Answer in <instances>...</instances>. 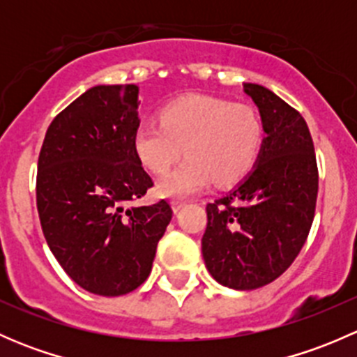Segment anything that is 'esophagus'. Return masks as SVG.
<instances>
[{
	"label": "esophagus",
	"instance_id": "obj_1",
	"mask_svg": "<svg viewBox=\"0 0 357 357\" xmlns=\"http://www.w3.org/2000/svg\"><path fill=\"white\" fill-rule=\"evenodd\" d=\"M185 204H186L185 200H172V202H171V205H172V211H174V212H178L179 208H181L183 205H185Z\"/></svg>",
	"mask_w": 357,
	"mask_h": 357
}]
</instances>
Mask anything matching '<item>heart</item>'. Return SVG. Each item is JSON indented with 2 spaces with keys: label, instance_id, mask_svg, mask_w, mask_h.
<instances>
[{
  "label": "heart",
  "instance_id": "b5f03b06",
  "mask_svg": "<svg viewBox=\"0 0 357 357\" xmlns=\"http://www.w3.org/2000/svg\"><path fill=\"white\" fill-rule=\"evenodd\" d=\"M160 122L143 121L132 135L138 160L162 176L185 149L186 160L160 179L157 193L183 199L211 181L229 186L248 174L262 145V121L257 110L212 96L188 95L165 103Z\"/></svg>",
  "mask_w": 357,
  "mask_h": 357
}]
</instances>
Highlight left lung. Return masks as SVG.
<instances>
[{"mask_svg": "<svg viewBox=\"0 0 357 357\" xmlns=\"http://www.w3.org/2000/svg\"><path fill=\"white\" fill-rule=\"evenodd\" d=\"M266 138L254 171L222 199L207 204L202 238L215 282L254 290L275 282L304 247L318 199V162L304 117L259 84H245Z\"/></svg>", "mask_w": 357, "mask_h": 357, "instance_id": "1", "label": "left lung"}]
</instances>
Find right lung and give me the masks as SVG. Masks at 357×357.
Returning <instances> with one entry per match:
<instances>
[{"mask_svg": "<svg viewBox=\"0 0 357 357\" xmlns=\"http://www.w3.org/2000/svg\"><path fill=\"white\" fill-rule=\"evenodd\" d=\"M136 84L95 86L56 115L38 158L36 202L50 250L91 294L117 297L152 271L171 222L167 200L126 207L153 181L132 149Z\"/></svg>", "mask_w": 357, "mask_h": 357, "instance_id": "right-lung-1", "label": "right lung"}]
</instances>
